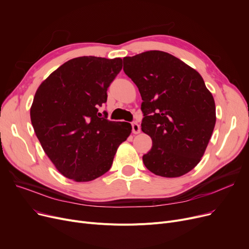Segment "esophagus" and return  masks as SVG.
Instances as JSON below:
<instances>
[{
  "mask_svg": "<svg viewBox=\"0 0 249 249\" xmlns=\"http://www.w3.org/2000/svg\"><path fill=\"white\" fill-rule=\"evenodd\" d=\"M140 131H141V129H140L139 124L136 122H133L132 123V132L134 134H138V133H140Z\"/></svg>",
  "mask_w": 249,
  "mask_h": 249,
  "instance_id": "1",
  "label": "esophagus"
}]
</instances>
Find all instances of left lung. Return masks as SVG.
<instances>
[{
	"instance_id": "1",
	"label": "left lung",
	"mask_w": 249,
	"mask_h": 249,
	"mask_svg": "<svg viewBox=\"0 0 249 249\" xmlns=\"http://www.w3.org/2000/svg\"><path fill=\"white\" fill-rule=\"evenodd\" d=\"M123 63L143 101L141 130L152 139L143 163L163 178L188 174L201 161L215 127L211 91L197 71L164 51L126 56Z\"/></svg>"
}]
</instances>
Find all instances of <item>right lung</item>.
<instances>
[{
  "instance_id": "add662e5",
  "label": "right lung",
  "mask_w": 249,
  "mask_h": 249,
  "mask_svg": "<svg viewBox=\"0 0 249 249\" xmlns=\"http://www.w3.org/2000/svg\"><path fill=\"white\" fill-rule=\"evenodd\" d=\"M122 70V58H72L38 87L30 108L31 123L57 171L74 181L106 174L118 147L131 133L128 122L100 118L107 89Z\"/></svg>"
}]
</instances>
